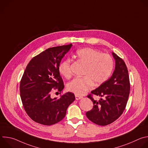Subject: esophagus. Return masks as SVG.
<instances>
[{
    "mask_svg": "<svg viewBox=\"0 0 148 148\" xmlns=\"http://www.w3.org/2000/svg\"><path fill=\"white\" fill-rule=\"evenodd\" d=\"M75 99H76V100H79V99H81V98H82V97L79 96V95H75Z\"/></svg>",
    "mask_w": 148,
    "mask_h": 148,
    "instance_id": "obj_1",
    "label": "esophagus"
}]
</instances>
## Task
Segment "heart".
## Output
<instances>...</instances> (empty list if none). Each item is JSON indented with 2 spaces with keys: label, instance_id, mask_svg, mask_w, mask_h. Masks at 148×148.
Listing matches in <instances>:
<instances>
[{
  "label": "heart",
  "instance_id": "1",
  "mask_svg": "<svg viewBox=\"0 0 148 148\" xmlns=\"http://www.w3.org/2000/svg\"><path fill=\"white\" fill-rule=\"evenodd\" d=\"M77 60L85 64L82 72L83 77L76 78L69 82L67 89L77 95H81L90 90L92 82L95 85L102 84L110 76L114 67L112 58L107 54L91 48H83L75 53ZM60 73L66 78L72 75L71 60L66 59L61 62L58 66Z\"/></svg>",
  "mask_w": 148,
  "mask_h": 148
}]
</instances>
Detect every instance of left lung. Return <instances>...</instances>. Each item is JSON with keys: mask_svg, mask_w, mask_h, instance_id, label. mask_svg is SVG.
Wrapping results in <instances>:
<instances>
[{"mask_svg": "<svg viewBox=\"0 0 148 148\" xmlns=\"http://www.w3.org/2000/svg\"><path fill=\"white\" fill-rule=\"evenodd\" d=\"M115 67L111 77L91 91L101 98L95 100L91 94L87 96L93 102V108L86 116L95 124L105 126L116 120L123 113L127 103L130 83L128 71L123 60L114 52Z\"/></svg>", "mask_w": 148, "mask_h": 148, "instance_id": "left-lung-1", "label": "left lung"}]
</instances>
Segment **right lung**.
Listing matches in <instances>:
<instances>
[{
	"label": "right lung",
	"mask_w": 148,
	"mask_h": 148,
	"mask_svg": "<svg viewBox=\"0 0 148 148\" xmlns=\"http://www.w3.org/2000/svg\"><path fill=\"white\" fill-rule=\"evenodd\" d=\"M72 46L70 44L45 50L30 61L23 73L20 84L21 99L27 115L38 123L51 125L60 122L75 100L74 94L70 92L60 98L51 97L52 89L61 92L64 87L58 66Z\"/></svg>",
	"instance_id": "1"
}]
</instances>
